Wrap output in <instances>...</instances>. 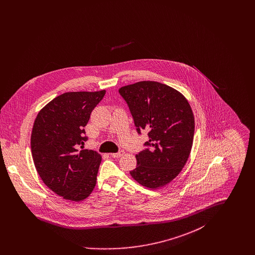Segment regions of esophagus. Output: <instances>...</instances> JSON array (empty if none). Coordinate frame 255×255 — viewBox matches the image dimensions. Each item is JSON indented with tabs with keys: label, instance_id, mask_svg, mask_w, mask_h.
<instances>
[{
	"label": "esophagus",
	"instance_id": "obj_1",
	"mask_svg": "<svg viewBox=\"0 0 255 255\" xmlns=\"http://www.w3.org/2000/svg\"><path fill=\"white\" fill-rule=\"evenodd\" d=\"M123 151H120V152H118V153H112L111 154V156L113 157V158H120V157H122V155H123Z\"/></svg>",
	"mask_w": 255,
	"mask_h": 255
}]
</instances>
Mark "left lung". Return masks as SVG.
<instances>
[{"instance_id":"obj_1","label":"left lung","mask_w":255,"mask_h":255,"mask_svg":"<svg viewBox=\"0 0 255 255\" xmlns=\"http://www.w3.org/2000/svg\"><path fill=\"white\" fill-rule=\"evenodd\" d=\"M137 133L148 131L147 148L135 155L130 171L139 184L157 189L174 180L191 152L195 121L187 99L180 92L156 81H140L120 89Z\"/></svg>"}]
</instances>
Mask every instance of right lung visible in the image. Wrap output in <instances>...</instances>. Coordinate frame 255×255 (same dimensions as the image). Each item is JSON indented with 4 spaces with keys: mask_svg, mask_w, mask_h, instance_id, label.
I'll return each instance as SVG.
<instances>
[{
    "mask_svg": "<svg viewBox=\"0 0 255 255\" xmlns=\"http://www.w3.org/2000/svg\"><path fill=\"white\" fill-rule=\"evenodd\" d=\"M105 93H65L37 115L30 138L34 165L44 183L63 199L82 201L97 184L101 156L77 148L88 139L84 127Z\"/></svg>",
    "mask_w": 255,
    "mask_h": 255,
    "instance_id": "add662e5",
    "label": "right lung"
}]
</instances>
